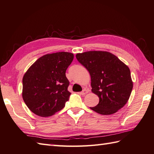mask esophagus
Listing matches in <instances>:
<instances>
[{
	"label": "esophagus",
	"instance_id": "1",
	"mask_svg": "<svg viewBox=\"0 0 154 154\" xmlns=\"http://www.w3.org/2000/svg\"><path fill=\"white\" fill-rule=\"evenodd\" d=\"M87 93H88L87 90H83L81 92H80V94H81V96H85V95H86V94H87Z\"/></svg>",
	"mask_w": 154,
	"mask_h": 154
}]
</instances>
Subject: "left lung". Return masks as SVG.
Wrapping results in <instances>:
<instances>
[{
  "mask_svg": "<svg viewBox=\"0 0 154 154\" xmlns=\"http://www.w3.org/2000/svg\"><path fill=\"white\" fill-rule=\"evenodd\" d=\"M76 58L88 71L92 92L100 98L99 103L90 109L100 115H110L123 107L133 89L128 67L107 51L78 53Z\"/></svg>",
  "mask_w": 154,
  "mask_h": 154,
  "instance_id": "8db88e82",
  "label": "left lung"
}]
</instances>
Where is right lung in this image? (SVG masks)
Listing matches in <instances>:
<instances>
[{
  "label": "right lung",
  "mask_w": 154,
  "mask_h": 154,
  "mask_svg": "<svg viewBox=\"0 0 154 154\" xmlns=\"http://www.w3.org/2000/svg\"><path fill=\"white\" fill-rule=\"evenodd\" d=\"M73 54L58 52L44 55L35 62L23 78V99L35 115L51 116L64 107L71 93L66 76Z\"/></svg>",
  "instance_id": "obj_1"
}]
</instances>
